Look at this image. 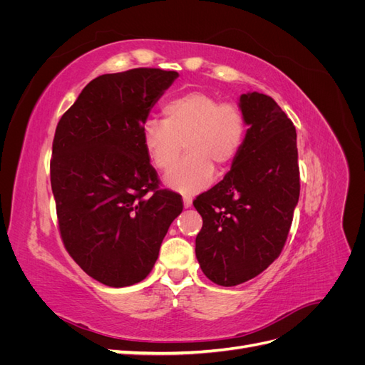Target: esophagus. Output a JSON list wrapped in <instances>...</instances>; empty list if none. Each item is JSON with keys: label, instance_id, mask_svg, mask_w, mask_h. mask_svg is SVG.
I'll list each match as a JSON object with an SVG mask.
<instances>
[{"label": "esophagus", "instance_id": "34e87169", "mask_svg": "<svg viewBox=\"0 0 365 365\" xmlns=\"http://www.w3.org/2000/svg\"><path fill=\"white\" fill-rule=\"evenodd\" d=\"M182 202H184V208L192 207V202H193L192 196H182Z\"/></svg>", "mask_w": 365, "mask_h": 365}]
</instances>
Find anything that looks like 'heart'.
Returning a JSON list of instances; mask_svg holds the SVG:
<instances>
[{
	"instance_id": "obj_1",
	"label": "heart",
	"mask_w": 365,
	"mask_h": 365,
	"mask_svg": "<svg viewBox=\"0 0 365 365\" xmlns=\"http://www.w3.org/2000/svg\"><path fill=\"white\" fill-rule=\"evenodd\" d=\"M247 138V118L240 106L220 102L204 91H190L163 106V120L143 125V148L160 172L173 167L185 143L187 157L165 175L170 189L195 193L212 182L215 165L228 169Z\"/></svg>"
}]
</instances>
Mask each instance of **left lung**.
Instances as JSON below:
<instances>
[{
	"label": "left lung",
	"instance_id": "left-lung-1",
	"mask_svg": "<svg viewBox=\"0 0 365 365\" xmlns=\"http://www.w3.org/2000/svg\"><path fill=\"white\" fill-rule=\"evenodd\" d=\"M247 138L225 178L193 201L202 216L196 259L207 277L236 286L280 256L300 196L297 132L272 97L240 96Z\"/></svg>",
	"mask_w": 365,
	"mask_h": 365
}]
</instances>
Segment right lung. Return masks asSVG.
<instances>
[{
  "instance_id": "right-lung-1",
  "label": "right lung",
  "mask_w": 365,
  "mask_h": 365,
  "mask_svg": "<svg viewBox=\"0 0 365 365\" xmlns=\"http://www.w3.org/2000/svg\"><path fill=\"white\" fill-rule=\"evenodd\" d=\"M178 76L160 68L98 76L54 132L50 180L62 242L90 277L113 288L148 277L182 212L180 195L160 189L143 148V125Z\"/></svg>"
}]
</instances>
